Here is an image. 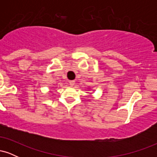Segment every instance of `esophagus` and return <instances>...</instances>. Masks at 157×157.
<instances>
[{"label": "esophagus", "mask_w": 157, "mask_h": 157, "mask_svg": "<svg viewBox=\"0 0 157 157\" xmlns=\"http://www.w3.org/2000/svg\"><path fill=\"white\" fill-rule=\"evenodd\" d=\"M69 84H70V86H73L75 84V80H70L69 81Z\"/></svg>", "instance_id": "34e87169"}]
</instances>
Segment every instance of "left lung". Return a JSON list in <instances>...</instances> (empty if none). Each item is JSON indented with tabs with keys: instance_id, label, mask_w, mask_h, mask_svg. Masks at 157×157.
Here are the masks:
<instances>
[{
	"instance_id": "left-lung-1",
	"label": "left lung",
	"mask_w": 157,
	"mask_h": 157,
	"mask_svg": "<svg viewBox=\"0 0 157 157\" xmlns=\"http://www.w3.org/2000/svg\"><path fill=\"white\" fill-rule=\"evenodd\" d=\"M88 89H90V88H88Z\"/></svg>"
}]
</instances>
